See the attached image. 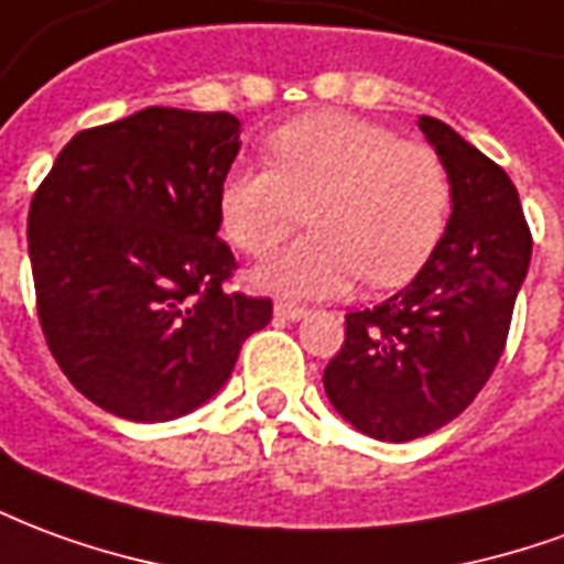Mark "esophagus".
I'll return each mask as SVG.
<instances>
[{
	"label": "esophagus",
	"mask_w": 564,
	"mask_h": 564,
	"mask_svg": "<svg viewBox=\"0 0 564 564\" xmlns=\"http://www.w3.org/2000/svg\"><path fill=\"white\" fill-rule=\"evenodd\" d=\"M274 317L281 319H305L307 317V307H299V305H290V302H278L274 305Z\"/></svg>",
	"instance_id": "1"
}]
</instances>
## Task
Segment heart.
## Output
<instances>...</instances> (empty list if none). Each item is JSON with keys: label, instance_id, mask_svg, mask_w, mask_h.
<instances>
[{"label": "heart", "instance_id": "b5f03b06", "mask_svg": "<svg viewBox=\"0 0 564 564\" xmlns=\"http://www.w3.org/2000/svg\"><path fill=\"white\" fill-rule=\"evenodd\" d=\"M265 156L269 169L238 162L223 174V232L250 257H269L305 210L314 232L253 271L259 290L329 299L359 274L371 286H399L447 229L453 189L444 162L380 123L319 111L274 129Z\"/></svg>", "mask_w": 564, "mask_h": 564}]
</instances>
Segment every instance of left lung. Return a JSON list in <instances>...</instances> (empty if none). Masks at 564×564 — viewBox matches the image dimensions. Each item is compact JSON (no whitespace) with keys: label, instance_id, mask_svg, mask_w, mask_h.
<instances>
[{"label":"left lung","instance_id":"8db88e82","mask_svg":"<svg viewBox=\"0 0 564 564\" xmlns=\"http://www.w3.org/2000/svg\"><path fill=\"white\" fill-rule=\"evenodd\" d=\"M416 127L447 169V229L404 290L344 317V347L323 371L332 408L356 432L395 444L447 425L484 390L532 259L505 169L435 117Z\"/></svg>","mask_w":564,"mask_h":564}]
</instances>
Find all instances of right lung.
Masks as SVG:
<instances>
[{
	"label": "right lung",
	"instance_id": "1",
	"mask_svg": "<svg viewBox=\"0 0 564 564\" xmlns=\"http://www.w3.org/2000/svg\"><path fill=\"white\" fill-rule=\"evenodd\" d=\"M226 111L144 108L84 129L32 196L30 262L51 354L93 404L165 423L223 390L269 299L223 293V174L241 150Z\"/></svg>",
	"mask_w": 564,
	"mask_h": 564
}]
</instances>
